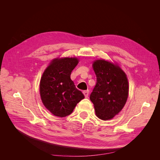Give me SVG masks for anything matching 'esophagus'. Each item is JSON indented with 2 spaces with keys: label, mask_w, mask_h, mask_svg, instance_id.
Returning <instances> with one entry per match:
<instances>
[{
  "label": "esophagus",
  "mask_w": 160,
  "mask_h": 160,
  "mask_svg": "<svg viewBox=\"0 0 160 160\" xmlns=\"http://www.w3.org/2000/svg\"><path fill=\"white\" fill-rule=\"evenodd\" d=\"M83 94H84V95H85V97L86 98H88V95H89V90L83 91Z\"/></svg>",
  "instance_id": "1"
}]
</instances>
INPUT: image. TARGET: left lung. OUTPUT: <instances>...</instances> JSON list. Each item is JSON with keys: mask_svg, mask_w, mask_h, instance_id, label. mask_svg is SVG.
<instances>
[{"mask_svg": "<svg viewBox=\"0 0 160 160\" xmlns=\"http://www.w3.org/2000/svg\"><path fill=\"white\" fill-rule=\"evenodd\" d=\"M93 67L97 83L90 100L99 119H111L119 113L127 101L129 85L126 75L120 67L105 60H97Z\"/></svg>", "mask_w": 160, "mask_h": 160, "instance_id": "1", "label": "left lung"}]
</instances>
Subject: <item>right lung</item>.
I'll list each match as a JSON object with an SVG mask.
<instances>
[{
    "mask_svg": "<svg viewBox=\"0 0 160 160\" xmlns=\"http://www.w3.org/2000/svg\"><path fill=\"white\" fill-rule=\"evenodd\" d=\"M78 61L77 58L55 59L41 77V100L45 108L57 117L63 118L70 115L76 105L85 98L70 77Z\"/></svg>",
    "mask_w": 160,
    "mask_h": 160,
    "instance_id": "right-lung-1",
    "label": "right lung"
}]
</instances>
